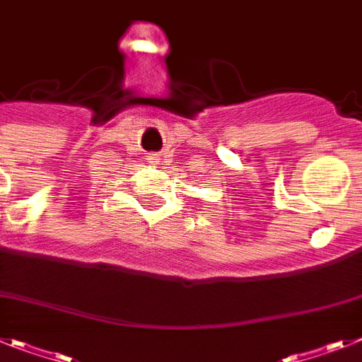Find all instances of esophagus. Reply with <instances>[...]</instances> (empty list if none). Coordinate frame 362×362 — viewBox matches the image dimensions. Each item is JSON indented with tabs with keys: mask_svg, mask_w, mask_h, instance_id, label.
<instances>
[{
	"mask_svg": "<svg viewBox=\"0 0 362 362\" xmlns=\"http://www.w3.org/2000/svg\"><path fill=\"white\" fill-rule=\"evenodd\" d=\"M148 160H150V163H160L159 153H150V156H148Z\"/></svg>",
	"mask_w": 362,
	"mask_h": 362,
	"instance_id": "obj_1",
	"label": "esophagus"
}]
</instances>
